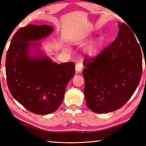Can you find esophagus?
<instances>
[{"label":"esophagus","mask_w":146,"mask_h":146,"mask_svg":"<svg viewBox=\"0 0 146 146\" xmlns=\"http://www.w3.org/2000/svg\"><path fill=\"white\" fill-rule=\"evenodd\" d=\"M82 65L80 63H77L75 66V70L76 71V72L78 73H80L82 70Z\"/></svg>","instance_id":"obj_1"}]
</instances>
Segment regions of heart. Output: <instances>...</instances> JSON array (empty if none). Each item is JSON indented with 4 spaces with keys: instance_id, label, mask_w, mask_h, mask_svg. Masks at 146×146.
Returning a JSON list of instances; mask_svg holds the SVG:
<instances>
[{
    "instance_id": "obj_1",
    "label": "heart",
    "mask_w": 146,
    "mask_h": 146,
    "mask_svg": "<svg viewBox=\"0 0 146 146\" xmlns=\"http://www.w3.org/2000/svg\"><path fill=\"white\" fill-rule=\"evenodd\" d=\"M86 40V38H83L82 41H80L79 44H84ZM103 44V39L102 38H97L95 40L91 42L89 44L87 48L86 49V53L88 57L91 58H94L99 55L100 52L101 48H102ZM64 49L66 51H70V48L69 46H65L64 47Z\"/></svg>"
}]
</instances>
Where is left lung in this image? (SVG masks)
Returning a JSON list of instances; mask_svg holds the SVG:
<instances>
[{"instance_id":"1","label":"left lung","mask_w":146,"mask_h":146,"mask_svg":"<svg viewBox=\"0 0 146 146\" xmlns=\"http://www.w3.org/2000/svg\"><path fill=\"white\" fill-rule=\"evenodd\" d=\"M113 43L95 59L85 58L82 73L86 104L92 111H114L126 103L139 84L142 53L134 34L126 24L118 23Z\"/></svg>"}]
</instances>
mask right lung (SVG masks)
Returning <instances> with one entry per match:
<instances>
[{"label": "right lung", "mask_w": 146, "mask_h": 146, "mask_svg": "<svg viewBox=\"0 0 146 146\" xmlns=\"http://www.w3.org/2000/svg\"><path fill=\"white\" fill-rule=\"evenodd\" d=\"M53 31L44 24L23 27L12 38L7 52L9 90L24 108L37 115L55 112L62 102L68 84L75 73L73 62L58 64L46 55L40 41Z\"/></svg>", "instance_id": "add662e5"}]
</instances>
